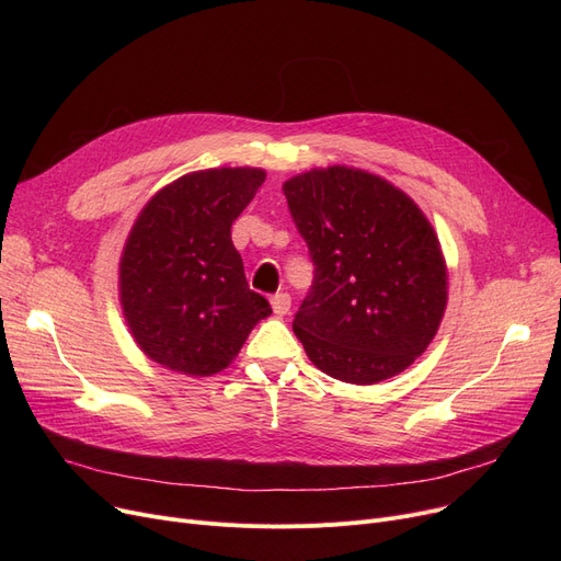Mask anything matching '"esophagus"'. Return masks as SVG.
Returning a JSON list of instances; mask_svg holds the SVG:
<instances>
[{"label": "esophagus", "mask_w": 561, "mask_h": 561, "mask_svg": "<svg viewBox=\"0 0 561 561\" xmlns=\"http://www.w3.org/2000/svg\"><path fill=\"white\" fill-rule=\"evenodd\" d=\"M271 305L277 316H286L290 309V296L288 293H275V296L271 298Z\"/></svg>", "instance_id": "obj_1"}]
</instances>
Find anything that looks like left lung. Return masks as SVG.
I'll return each mask as SVG.
<instances>
[{"label": "left lung", "mask_w": 561, "mask_h": 561, "mask_svg": "<svg viewBox=\"0 0 561 561\" xmlns=\"http://www.w3.org/2000/svg\"><path fill=\"white\" fill-rule=\"evenodd\" d=\"M284 195L313 263L293 320L309 359L347 385L402 373L434 339L448 302L432 225L387 180L345 165L293 176Z\"/></svg>", "instance_id": "obj_1"}]
</instances>
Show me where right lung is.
Returning <instances> with one entry per match:
<instances>
[{"mask_svg": "<svg viewBox=\"0 0 561 561\" xmlns=\"http://www.w3.org/2000/svg\"><path fill=\"white\" fill-rule=\"evenodd\" d=\"M263 180L259 168L184 174L147 202L131 227L121 261L123 311L140 350L163 368L220 373L271 316L231 243V222Z\"/></svg>", "mask_w": 561, "mask_h": 561, "instance_id": "right-lung-1", "label": "right lung"}]
</instances>
